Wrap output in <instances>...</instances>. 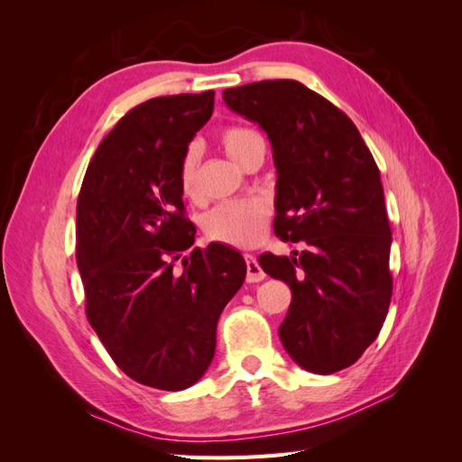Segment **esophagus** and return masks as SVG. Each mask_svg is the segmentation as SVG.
Here are the masks:
<instances>
[{
    "label": "esophagus",
    "instance_id": "34e87169",
    "mask_svg": "<svg viewBox=\"0 0 462 462\" xmlns=\"http://www.w3.org/2000/svg\"><path fill=\"white\" fill-rule=\"evenodd\" d=\"M245 260H246V282H248V283H258V282H262V279L265 277V273H263V270L260 268V263H258L256 256L246 254Z\"/></svg>",
    "mask_w": 462,
    "mask_h": 462
}]
</instances>
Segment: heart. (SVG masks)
<instances>
[{
  "label": "heart",
  "mask_w": 462,
  "mask_h": 462,
  "mask_svg": "<svg viewBox=\"0 0 462 462\" xmlns=\"http://www.w3.org/2000/svg\"><path fill=\"white\" fill-rule=\"evenodd\" d=\"M219 144L235 163L243 165L248 153L263 144V141L256 131L231 125L219 133ZM199 165V152L190 148L179 165V189L187 200H197L200 197ZM268 221V202L262 199H246L216 206L212 212L204 216L202 229L209 241L235 248H253L262 241Z\"/></svg>",
  "instance_id": "obj_1"
}]
</instances>
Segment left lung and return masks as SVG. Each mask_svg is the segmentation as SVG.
Returning a JSON list of instances; mask_svg holds the SVG:
<instances>
[{
    "label": "left lung",
    "mask_w": 462,
    "mask_h": 462,
    "mask_svg": "<svg viewBox=\"0 0 462 462\" xmlns=\"http://www.w3.org/2000/svg\"><path fill=\"white\" fill-rule=\"evenodd\" d=\"M223 100L268 133L277 170L273 231L304 243L292 256L258 258L292 291L279 339L300 368L339 372L380 335L393 291L380 170L355 123L299 80L227 88Z\"/></svg>",
    "instance_id": "left-lung-1"
}]
</instances>
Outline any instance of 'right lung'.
Returning a JSON list of instances; mask_svg holds the SVG:
<instances>
[{
	"label": "right lung",
	"instance_id": "obj_1",
	"mask_svg": "<svg viewBox=\"0 0 462 462\" xmlns=\"http://www.w3.org/2000/svg\"><path fill=\"white\" fill-rule=\"evenodd\" d=\"M214 90L160 96L133 107L97 146L77 200V265L87 318L131 380L163 391L197 383L216 353V328L246 263L194 245L179 165L212 117Z\"/></svg>",
	"mask_w": 462,
	"mask_h": 462
}]
</instances>
